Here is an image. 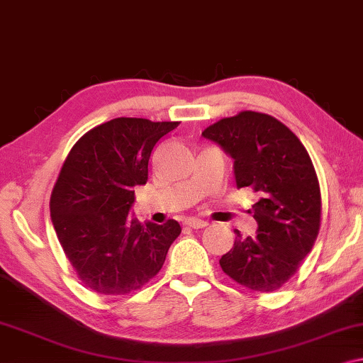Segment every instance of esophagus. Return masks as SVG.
Instances as JSON below:
<instances>
[{
  "mask_svg": "<svg viewBox=\"0 0 363 363\" xmlns=\"http://www.w3.org/2000/svg\"><path fill=\"white\" fill-rule=\"evenodd\" d=\"M186 225L192 230H200V228H203V226H207V223H205L203 220H199V218H187Z\"/></svg>",
  "mask_w": 363,
  "mask_h": 363,
  "instance_id": "34e87169",
  "label": "esophagus"
}]
</instances>
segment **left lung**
<instances>
[{
	"instance_id": "1",
	"label": "left lung",
	"mask_w": 363,
	"mask_h": 363,
	"mask_svg": "<svg viewBox=\"0 0 363 363\" xmlns=\"http://www.w3.org/2000/svg\"><path fill=\"white\" fill-rule=\"evenodd\" d=\"M202 137L233 158L236 187L259 194L251 210L256 236L235 230V245L221 256V269L254 291L280 289L320 231L321 192L310 155L282 122L252 111L221 118Z\"/></svg>"
}]
</instances>
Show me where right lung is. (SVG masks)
<instances>
[{
  "mask_svg": "<svg viewBox=\"0 0 363 363\" xmlns=\"http://www.w3.org/2000/svg\"><path fill=\"white\" fill-rule=\"evenodd\" d=\"M179 122L118 117L81 137L50 199L58 241L83 284L101 295L142 289L163 267L181 225H142L130 215L148 179L155 145Z\"/></svg>",
  "mask_w": 363,
  "mask_h": 363,
  "instance_id": "1",
  "label": "right lung"
}]
</instances>
